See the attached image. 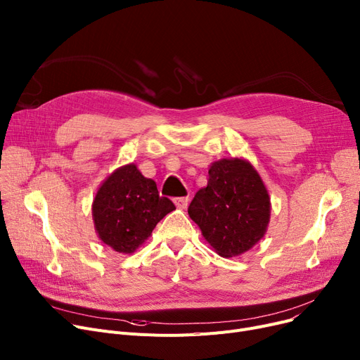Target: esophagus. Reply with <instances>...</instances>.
I'll return each instance as SVG.
<instances>
[{
  "instance_id": "esophagus-1",
  "label": "esophagus",
  "mask_w": 360,
  "mask_h": 360,
  "mask_svg": "<svg viewBox=\"0 0 360 360\" xmlns=\"http://www.w3.org/2000/svg\"><path fill=\"white\" fill-rule=\"evenodd\" d=\"M188 201H190V198H188V197H176V198H174V202H175V205L178 207V209H186Z\"/></svg>"
}]
</instances>
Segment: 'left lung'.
Masks as SVG:
<instances>
[{
	"mask_svg": "<svg viewBox=\"0 0 360 360\" xmlns=\"http://www.w3.org/2000/svg\"><path fill=\"white\" fill-rule=\"evenodd\" d=\"M270 212L269 191L261 176L248 160L238 158L212 163L207 186L188 207L204 239L224 258L254 247L267 231Z\"/></svg>",
	"mask_w": 360,
	"mask_h": 360,
	"instance_id": "left-lung-1",
	"label": "left lung"
}]
</instances>
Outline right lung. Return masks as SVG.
Listing matches in <instances>:
<instances>
[{
    "label": "right lung",
    "instance_id": "add662e5",
    "mask_svg": "<svg viewBox=\"0 0 360 360\" xmlns=\"http://www.w3.org/2000/svg\"><path fill=\"white\" fill-rule=\"evenodd\" d=\"M174 202L160 197L156 182L134 163L118 167L101 185L91 214L99 239L120 254H132L151 235Z\"/></svg>",
    "mask_w": 360,
    "mask_h": 360
}]
</instances>
